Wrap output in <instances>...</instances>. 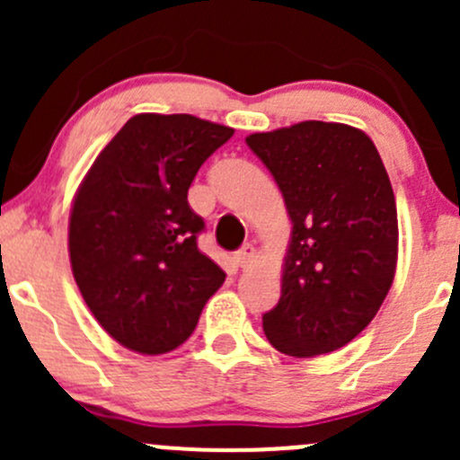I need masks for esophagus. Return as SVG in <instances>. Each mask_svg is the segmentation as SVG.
<instances>
[{
    "instance_id": "34e87169",
    "label": "esophagus",
    "mask_w": 460,
    "mask_h": 460,
    "mask_svg": "<svg viewBox=\"0 0 460 460\" xmlns=\"http://www.w3.org/2000/svg\"><path fill=\"white\" fill-rule=\"evenodd\" d=\"M234 260L240 269H247L249 264L256 260V249H253V244H244V247H240L238 252L234 253Z\"/></svg>"
}]
</instances>
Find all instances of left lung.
<instances>
[{
    "mask_svg": "<svg viewBox=\"0 0 460 460\" xmlns=\"http://www.w3.org/2000/svg\"><path fill=\"white\" fill-rule=\"evenodd\" d=\"M247 144L291 220L264 336L296 358L341 349L372 323L396 273V200L383 160L360 128L318 119L253 133Z\"/></svg>",
    "mask_w": 460,
    "mask_h": 460,
    "instance_id": "1",
    "label": "left lung"
}]
</instances>
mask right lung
<instances>
[{"instance_id": "1", "label": "right lung", "mask_w": 460, "mask_h": 460, "mask_svg": "<svg viewBox=\"0 0 460 460\" xmlns=\"http://www.w3.org/2000/svg\"><path fill=\"white\" fill-rule=\"evenodd\" d=\"M234 128L187 113L133 115L95 157L68 217L82 298L137 354L182 345L225 271L198 249L204 220L187 193Z\"/></svg>"}]
</instances>
